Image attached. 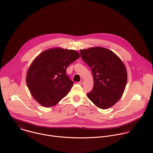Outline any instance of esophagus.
<instances>
[{"label": "esophagus", "instance_id": "1", "mask_svg": "<svg viewBox=\"0 0 153 153\" xmlns=\"http://www.w3.org/2000/svg\"><path fill=\"white\" fill-rule=\"evenodd\" d=\"M79 84L80 85H82L83 84V80H81V81H80V82H79Z\"/></svg>", "mask_w": 153, "mask_h": 153}]
</instances>
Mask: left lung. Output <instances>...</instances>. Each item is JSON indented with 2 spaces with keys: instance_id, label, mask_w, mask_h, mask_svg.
I'll return each mask as SVG.
<instances>
[{
  "instance_id": "left-lung-1",
  "label": "left lung",
  "mask_w": 153,
  "mask_h": 153,
  "mask_svg": "<svg viewBox=\"0 0 153 153\" xmlns=\"http://www.w3.org/2000/svg\"><path fill=\"white\" fill-rule=\"evenodd\" d=\"M82 59L90 67L94 86L87 94L98 108L107 109L122 97L127 83L125 65L113 51L102 47L80 51Z\"/></svg>"
}]
</instances>
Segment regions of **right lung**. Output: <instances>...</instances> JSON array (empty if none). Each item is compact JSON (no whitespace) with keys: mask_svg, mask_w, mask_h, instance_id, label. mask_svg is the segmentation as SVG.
<instances>
[{"mask_svg":"<svg viewBox=\"0 0 153 153\" xmlns=\"http://www.w3.org/2000/svg\"><path fill=\"white\" fill-rule=\"evenodd\" d=\"M80 57L75 50L51 48L40 53L30 65L26 83L34 99L45 107L57 104L69 92L73 82L66 68Z\"/></svg>","mask_w":153,"mask_h":153,"instance_id":"obj_1","label":"right lung"}]
</instances>
